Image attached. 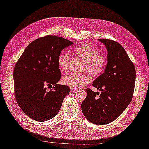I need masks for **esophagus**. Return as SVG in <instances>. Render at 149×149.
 Here are the masks:
<instances>
[{
	"instance_id": "esophagus-1",
	"label": "esophagus",
	"mask_w": 149,
	"mask_h": 149,
	"mask_svg": "<svg viewBox=\"0 0 149 149\" xmlns=\"http://www.w3.org/2000/svg\"><path fill=\"white\" fill-rule=\"evenodd\" d=\"M77 90L78 89L77 88H73V87H71L70 88V91H77Z\"/></svg>"
}]
</instances>
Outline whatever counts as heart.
<instances>
[{"instance_id": "obj_1", "label": "heart", "mask_w": 149, "mask_h": 149, "mask_svg": "<svg viewBox=\"0 0 149 149\" xmlns=\"http://www.w3.org/2000/svg\"><path fill=\"white\" fill-rule=\"evenodd\" d=\"M74 53L77 56L84 61V71H87L93 76L100 75L106 65V58L104 54L98 53L96 49L93 48L89 43H83L77 46ZM70 56L68 53L61 54L58 58L59 68L64 72L69 69ZM91 77L88 74L80 75L69 74L64 76L62 82L66 85L78 88L84 86L91 81Z\"/></svg>"}]
</instances>
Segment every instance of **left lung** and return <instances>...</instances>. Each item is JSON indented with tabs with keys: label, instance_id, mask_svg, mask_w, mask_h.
<instances>
[{
	"label": "left lung",
	"instance_id": "left-lung-1",
	"mask_svg": "<svg viewBox=\"0 0 149 149\" xmlns=\"http://www.w3.org/2000/svg\"><path fill=\"white\" fill-rule=\"evenodd\" d=\"M107 50V63L104 73L93 86L101 91L86 88L81 103L85 117L95 125H106L122 114L131 102L134 90L136 70L124 48L114 40L99 38Z\"/></svg>",
	"mask_w": 149,
	"mask_h": 149
}]
</instances>
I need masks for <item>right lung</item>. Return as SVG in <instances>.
<instances>
[{"instance_id":"right-lung-1","label":"right lung","mask_w":149,"mask_h":149,"mask_svg":"<svg viewBox=\"0 0 149 149\" xmlns=\"http://www.w3.org/2000/svg\"><path fill=\"white\" fill-rule=\"evenodd\" d=\"M73 42L47 36L27 46L16 63L13 71L15 99L25 114L37 122L56 116L66 95L67 85L57 84L61 79L58 58L63 49ZM53 85L47 91L46 86Z\"/></svg>"}]
</instances>
